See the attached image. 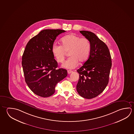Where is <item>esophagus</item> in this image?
I'll return each mask as SVG.
<instances>
[{
  "mask_svg": "<svg viewBox=\"0 0 134 134\" xmlns=\"http://www.w3.org/2000/svg\"><path fill=\"white\" fill-rule=\"evenodd\" d=\"M72 72V70H68V71H67V72H68V74H70V73H71Z\"/></svg>",
  "mask_w": 134,
  "mask_h": 134,
  "instance_id": "1",
  "label": "esophagus"
}]
</instances>
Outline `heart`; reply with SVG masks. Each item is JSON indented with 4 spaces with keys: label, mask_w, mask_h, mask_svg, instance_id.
Instances as JSON below:
<instances>
[{
    "label": "heart",
    "mask_w": 134,
    "mask_h": 134,
    "mask_svg": "<svg viewBox=\"0 0 134 134\" xmlns=\"http://www.w3.org/2000/svg\"><path fill=\"white\" fill-rule=\"evenodd\" d=\"M62 45L54 43L52 45L51 51L58 63L64 62L66 52L69 51V55L62 67L70 69L76 67L79 61L83 63L88 59L91 50V43L87 38H80L74 34L64 36L61 40Z\"/></svg>",
    "instance_id": "1"
}]
</instances>
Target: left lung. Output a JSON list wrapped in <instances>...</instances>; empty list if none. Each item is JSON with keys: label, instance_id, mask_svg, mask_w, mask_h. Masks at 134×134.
Wrapping results in <instances>:
<instances>
[{"label": "left lung", "instance_id": "8db88e82", "mask_svg": "<svg viewBox=\"0 0 134 134\" xmlns=\"http://www.w3.org/2000/svg\"><path fill=\"white\" fill-rule=\"evenodd\" d=\"M80 32L89 40L91 50L87 61L77 70L80 77L76 89L82 97L93 98L102 93L108 85L111 56L107 45L95 34L88 31Z\"/></svg>", "mask_w": 134, "mask_h": 134}]
</instances>
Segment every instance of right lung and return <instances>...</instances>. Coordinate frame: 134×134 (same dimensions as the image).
Segmentation results:
<instances>
[{"mask_svg":"<svg viewBox=\"0 0 134 134\" xmlns=\"http://www.w3.org/2000/svg\"><path fill=\"white\" fill-rule=\"evenodd\" d=\"M66 31L47 29L29 41L22 57V66L26 84L34 94L42 97L51 96L55 87L67 76V71L60 68L51 51L58 36Z\"/></svg>","mask_w":134,"mask_h":134,"instance_id":"add662e5","label":"right lung"}]
</instances>
